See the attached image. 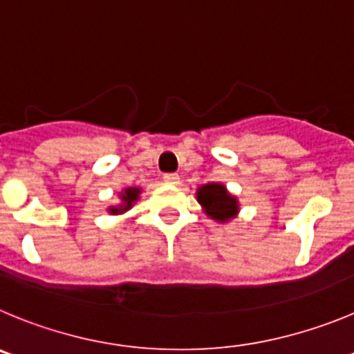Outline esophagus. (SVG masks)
I'll list each match as a JSON object with an SVG mask.
<instances>
[{"instance_id": "obj_1", "label": "esophagus", "mask_w": 354, "mask_h": 354, "mask_svg": "<svg viewBox=\"0 0 354 354\" xmlns=\"http://www.w3.org/2000/svg\"><path fill=\"white\" fill-rule=\"evenodd\" d=\"M164 181L165 183H169V185H178L180 183V176L174 173H169V174H164Z\"/></svg>"}]
</instances>
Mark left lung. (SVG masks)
Returning a JSON list of instances; mask_svg holds the SVG:
<instances>
[{
	"label": "left lung",
	"mask_w": 354,
	"mask_h": 354,
	"mask_svg": "<svg viewBox=\"0 0 354 354\" xmlns=\"http://www.w3.org/2000/svg\"><path fill=\"white\" fill-rule=\"evenodd\" d=\"M197 203L216 222H229L238 215L240 205L222 183H206L197 189Z\"/></svg>",
	"instance_id": "left-lung-1"
}]
</instances>
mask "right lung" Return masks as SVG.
Returning <instances> with one entry per match:
<instances>
[{
    "mask_svg": "<svg viewBox=\"0 0 354 354\" xmlns=\"http://www.w3.org/2000/svg\"><path fill=\"white\" fill-rule=\"evenodd\" d=\"M139 194H141V189L138 187H127L122 194H120V199H122V205L111 206L109 213L113 215H120V213H125L127 209L132 208V205L139 199Z\"/></svg>",
    "mask_w": 354,
    "mask_h": 354,
    "instance_id": "add662e5",
    "label": "right lung"
}]
</instances>
